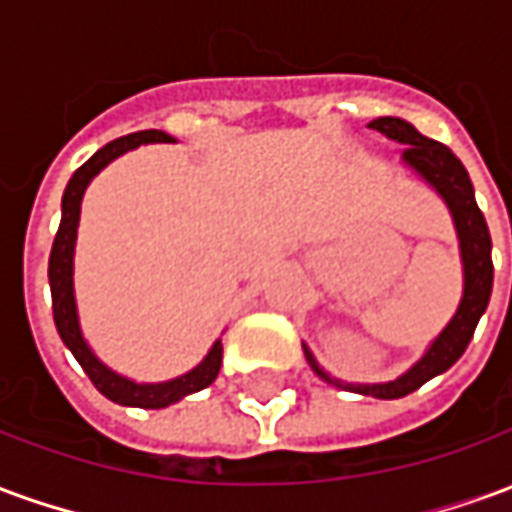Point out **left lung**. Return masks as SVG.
Masks as SVG:
<instances>
[{
  "label": "left lung",
  "mask_w": 512,
  "mask_h": 512,
  "mask_svg": "<svg viewBox=\"0 0 512 512\" xmlns=\"http://www.w3.org/2000/svg\"><path fill=\"white\" fill-rule=\"evenodd\" d=\"M370 128H376L386 139H392L397 145H403V167L411 169L422 183H428L430 189L439 194L444 205L450 208L455 235H458V249H461V266H463V293L458 301V310L450 318V323L441 329L428 351L419 356L406 373H400L395 381H378V384H359V381H343L326 373L318 359L307 345L304 356L315 370V376L323 378L326 384L356 392V395H370L378 400H395V397L411 395L414 389L428 384L430 378L447 373L466 351V345L472 340L477 321L483 318L491 288H494V263H491V235L488 224L483 219V211L477 208L474 200L472 180L461 161L455 158L450 147L441 145L436 139L422 136L417 128L400 120V117H376Z\"/></svg>",
  "instance_id": "1"
}]
</instances>
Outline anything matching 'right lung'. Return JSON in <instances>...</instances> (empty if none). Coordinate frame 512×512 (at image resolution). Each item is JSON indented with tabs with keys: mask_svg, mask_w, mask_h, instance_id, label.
<instances>
[{
	"mask_svg": "<svg viewBox=\"0 0 512 512\" xmlns=\"http://www.w3.org/2000/svg\"><path fill=\"white\" fill-rule=\"evenodd\" d=\"M158 142H172V136L164 131H136V134L120 136L115 142L104 145L95 156L84 161L82 167L73 172V178L65 186L62 194V219L54 246L49 257V285H51V307H54V323L60 332L65 348L76 356V362L90 376L95 389L112 403L134 408H167L178 403L186 395H194L205 386H211L219 376L222 367V340L211 345L200 365L191 367L189 373L158 384H139L134 378H126L115 373L112 367L104 365L90 343L84 340L82 323H79V307H76V290H73V255H76V235H79V216H82V200L87 186L104 167H109L115 158H120L128 150H136L139 145H158Z\"/></svg>",
	"mask_w": 512,
	"mask_h": 512,
	"instance_id": "obj_1",
	"label": "right lung"
}]
</instances>
